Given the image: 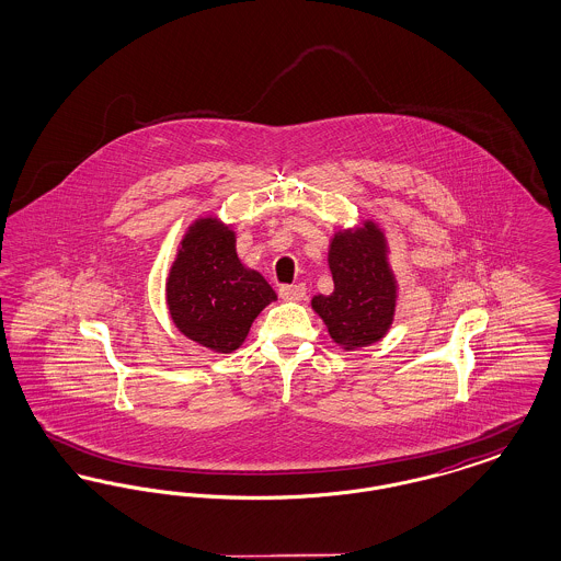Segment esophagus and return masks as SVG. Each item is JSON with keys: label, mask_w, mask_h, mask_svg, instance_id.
Returning <instances> with one entry per match:
<instances>
[{"label": "esophagus", "mask_w": 561, "mask_h": 561, "mask_svg": "<svg viewBox=\"0 0 561 561\" xmlns=\"http://www.w3.org/2000/svg\"><path fill=\"white\" fill-rule=\"evenodd\" d=\"M279 296H282L284 300L298 302V300H305V298H307V288H305L302 284H286V286L279 288Z\"/></svg>", "instance_id": "obj_1"}]
</instances>
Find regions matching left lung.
Masks as SVG:
<instances>
[{
  "mask_svg": "<svg viewBox=\"0 0 561 561\" xmlns=\"http://www.w3.org/2000/svg\"><path fill=\"white\" fill-rule=\"evenodd\" d=\"M328 263L334 293L318 294L311 305L328 325L334 343L368 347L380 341L396 313V277L387 263V243L374 222L334 236Z\"/></svg>",
  "mask_w": 561,
  "mask_h": 561,
  "instance_id": "left-lung-1",
  "label": "left lung"
}]
</instances>
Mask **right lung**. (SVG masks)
<instances>
[{"label":"right lung","mask_w":561,"mask_h":561,"mask_svg":"<svg viewBox=\"0 0 561 561\" xmlns=\"http://www.w3.org/2000/svg\"><path fill=\"white\" fill-rule=\"evenodd\" d=\"M165 296L176 328L218 353L240 347L252 321L277 298L259 271L241 265L236 233L213 216L188 227Z\"/></svg>","instance_id":"1"}]
</instances>
